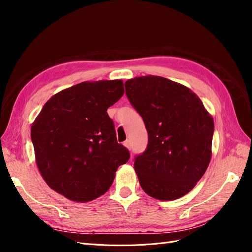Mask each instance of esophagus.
<instances>
[{"label":"esophagus","mask_w":252,"mask_h":252,"mask_svg":"<svg viewBox=\"0 0 252 252\" xmlns=\"http://www.w3.org/2000/svg\"><path fill=\"white\" fill-rule=\"evenodd\" d=\"M124 146H125L127 149L131 150V143H130V141H129V140L125 141V142H124Z\"/></svg>","instance_id":"1"}]
</instances>
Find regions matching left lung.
<instances>
[{
    "label": "left lung",
    "mask_w": 252,
    "mask_h": 252,
    "mask_svg": "<svg viewBox=\"0 0 252 252\" xmlns=\"http://www.w3.org/2000/svg\"><path fill=\"white\" fill-rule=\"evenodd\" d=\"M125 89L148 132L146 150L134 158L140 185L155 199L177 200L196 185L209 165L212 117L191 90L163 77L130 79Z\"/></svg>",
    "instance_id": "left-lung-1"
}]
</instances>
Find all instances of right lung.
Instances as JSON below:
<instances>
[{
	"instance_id": "obj_1",
	"label": "right lung",
	"mask_w": 252,
	"mask_h": 252,
	"mask_svg": "<svg viewBox=\"0 0 252 252\" xmlns=\"http://www.w3.org/2000/svg\"><path fill=\"white\" fill-rule=\"evenodd\" d=\"M123 94L121 80L82 82L45 103L30 134L37 168L51 189L85 203L110 188L118 167L130 158L107 113Z\"/></svg>"
}]
</instances>
